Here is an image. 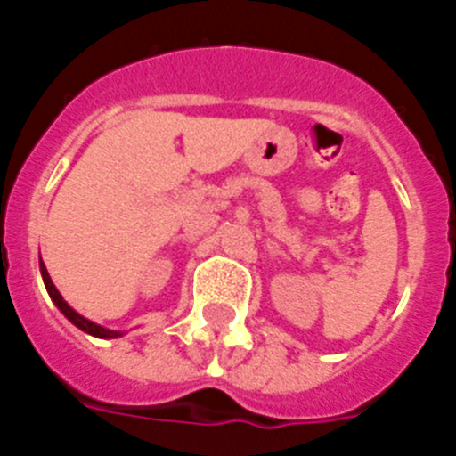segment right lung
<instances>
[{
    "mask_svg": "<svg viewBox=\"0 0 456 456\" xmlns=\"http://www.w3.org/2000/svg\"><path fill=\"white\" fill-rule=\"evenodd\" d=\"M40 273H43V281H45V288H47V292H50L52 301H54V304L59 305V310H61L63 315H66L68 320L72 322V324L79 326L82 331L91 333V336H95V338H118L120 336L118 331H109V329H102V326L93 324V322H88L86 317H82V315H79V313H75V310H72L70 305H68L66 301H63V297H61V294H59V289L54 288L50 273H47L45 265H43V263H40Z\"/></svg>",
    "mask_w": 456,
    "mask_h": 456,
    "instance_id": "add662e5",
    "label": "right lung"
}]
</instances>
